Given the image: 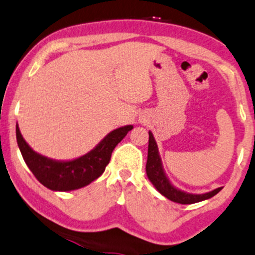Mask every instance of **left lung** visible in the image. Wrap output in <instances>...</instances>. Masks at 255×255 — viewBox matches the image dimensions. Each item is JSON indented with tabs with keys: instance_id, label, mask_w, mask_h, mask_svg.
Here are the masks:
<instances>
[{
	"instance_id": "obj_1",
	"label": "left lung",
	"mask_w": 255,
	"mask_h": 255,
	"mask_svg": "<svg viewBox=\"0 0 255 255\" xmlns=\"http://www.w3.org/2000/svg\"><path fill=\"white\" fill-rule=\"evenodd\" d=\"M146 175L153 187L161 193L166 199L172 201V202L181 204H191L201 202V201L208 200L210 197L215 196L222 187L216 188V189L204 194H191L187 191L178 189L166 176L164 169H163L162 159L158 152V146L155 140V137L151 131H149V147H147V161H146Z\"/></svg>"
}]
</instances>
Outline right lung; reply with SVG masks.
I'll use <instances>...</instances> for the list:
<instances>
[{
  "label": "right lung",
  "mask_w": 255,
  "mask_h": 255,
  "mask_svg": "<svg viewBox=\"0 0 255 255\" xmlns=\"http://www.w3.org/2000/svg\"><path fill=\"white\" fill-rule=\"evenodd\" d=\"M132 125H125L106 134L90 152L71 161H56L34 151L16 125V140L24 162L36 180L54 191H71L86 187L99 177L109 164L113 149Z\"/></svg>",
  "instance_id": "1"
}]
</instances>
